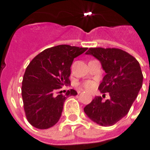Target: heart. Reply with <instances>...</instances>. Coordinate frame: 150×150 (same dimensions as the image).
<instances>
[{"mask_svg":"<svg viewBox=\"0 0 150 150\" xmlns=\"http://www.w3.org/2000/svg\"><path fill=\"white\" fill-rule=\"evenodd\" d=\"M81 85L82 86L84 87L87 90H92L95 88V86H96L95 82L93 80H91V79H88V80H86V81L83 82Z\"/></svg>","mask_w":150,"mask_h":150,"instance_id":"1","label":"heart"}]
</instances>
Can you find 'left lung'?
Returning a JSON list of instances; mask_svg holds the SVG:
<instances>
[{
	"label": "left lung",
	"instance_id": "1",
	"mask_svg": "<svg viewBox=\"0 0 150 150\" xmlns=\"http://www.w3.org/2000/svg\"><path fill=\"white\" fill-rule=\"evenodd\" d=\"M98 59L106 72L98 87L109 92L110 99L102 101L97 96L84 107L90 120L102 126H111L129 111L143 84V74L134 57L118 48H89L86 52ZM105 95V94H104Z\"/></svg>",
	"mask_w": 150,
	"mask_h": 150
}]
</instances>
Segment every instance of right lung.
<instances>
[{
    "mask_svg": "<svg viewBox=\"0 0 150 150\" xmlns=\"http://www.w3.org/2000/svg\"><path fill=\"white\" fill-rule=\"evenodd\" d=\"M87 48L59 45L46 49L36 55L26 67L22 86L24 110L27 120L39 129L51 128L59 122L67 98L77 95L67 90L65 95H55L71 84L69 76L74 59Z\"/></svg>",
    "mask_w": 150,
    "mask_h": 150,
    "instance_id": "obj_1",
    "label": "right lung"
}]
</instances>
